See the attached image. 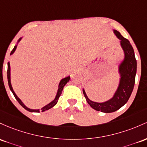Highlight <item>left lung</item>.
Returning a JSON list of instances; mask_svg holds the SVG:
<instances>
[{"instance_id":"8db88e82","label":"left lung","mask_w":147,"mask_h":147,"mask_svg":"<svg viewBox=\"0 0 147 147\" xmlns=\"http://www.w3.org/2000/svg\"><path fill=\"white\" fill-rule=\"evenodd\" d=\"M114 32L121 40V46L125 55L124 60L119 67L121 79L117 90L111 99L104 103L92 101L87 98L85 90H82L88 104L93 109L105 113L115 112L127 103L133 90L137 71V60L131 43L128 39L123 37L119 32L115 30Z\"/></svg>"}]
</instances>
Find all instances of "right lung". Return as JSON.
I'll use <instances>...</instances> for the list:
<instances>
[{
	"instance_id": "right-lung-1",
	"label": "right lung",
	"mask_w": 147,
	"mask_h": 147,
	"mask_svg": "<svg viewBox=\"0 0 147 147\" xmlns=\"http://www.w3.org/2000/svg\"><path fill=\"white\" fill-rule=\"evenodd\" d=\"M21 39V38H20V39H19V41H18V42H19ZM16 49V46H15L14 47V49H13V50L11 51V54L13 53L14 51H15ZM7 80H8V85H9V89H10V90L11 91V92H12V94H14V97H15V98L16 99V100H17L18 102L19 103V104H20L21 106L23 107V108H25L26 110H28V111L29 112H32V113H39V112H44L46 111V110H48L49 109H51V108H53V107L54 106V105H56V103H57V101H58V99L59 98H60V95L62 94V90H63V88L65 86L66 84L69 81V80H70V76H68V77H66V78L62 79L61 80V81L60 82V84H59V87H58V90H57V95H56L55 99H54L53 101L51 102L50 103H49V104L45 105L44 107H43V108H42L41 110H32V109H30V108H27V107L25 105L24 103H22V101L19 99V98H18L17 96L16 95V94L14 93V90H13L12 89V87H11V82H10V65H9V62H8L7 63Z\"/></svg>"
}]
</instances>
